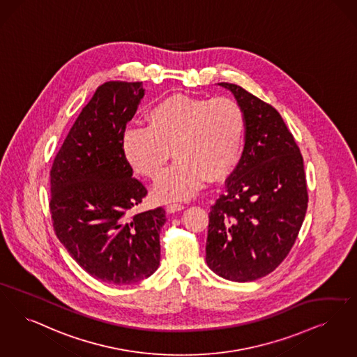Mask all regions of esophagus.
<instances>
[{"mask_svg": "<svg viewBox=\"0 0 357 357\" xmlns=\"http://www.w3.org/2000/svg\"><path fill=\"white\" fill-rule=\"evenodd\" d=\"M185 208V206L182 204V203H170V204H167L166 206V211L167 213H176V211H181V210H183Z\"/></svg>", "mask_w": 357, "mask_h": 357, "instance_id": "esophagus-1", "label": "esophagus"}]
</instances>
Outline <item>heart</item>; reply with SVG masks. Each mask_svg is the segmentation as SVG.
<instances>
[{
	"label": "heart",
	"instance_id": "1",
	"mask_svg": "<svg viewBox=\"0 0 357 357\" xmlns=\"http://www.w3.org/2000/svg\"><path fill=\"white\" fill-rule=\"evenodd\" d=\"M146 121L123 132L122 150L134 172L150 179L163 172L172 150L176 155L154 187L157 200L188 199L206 178L219 182L239 163L245 114L232 98L174 94L155 103Z\"/></svg>",
	"mask_w": 357,
	"mask_h": 357
}]
</instances>
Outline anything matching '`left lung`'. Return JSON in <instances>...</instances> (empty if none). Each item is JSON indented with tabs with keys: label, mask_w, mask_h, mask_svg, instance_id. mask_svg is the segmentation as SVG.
I'll return each mask as SVG.
<instances>
[{
	"label": "left lung",
	"mask_w": 357,
	"mask_h": 357,
	"mask_svg": "<svg viewBox=\"0 0 357 357\" xmlns=\"http://www.w3.org/2000/svg\"><path fill=\"white\" fill-rule=\"evenodd\" d=\"M245 114L242 158L210 211L206 261L232 282H252L289 254L303 225L308 192L294 135L271 105L227 82Z\"/></svg>",
	"instance_id": "8db88e82"
}]
</instances>
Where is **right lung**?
<instances>
[{
  "label": "right lung",
  "mask_w": 357,
  "mask_h": 357,
  "mask_svg": "<svg viewBox=\"0 0 357 357\" xmlns=\"http://www.w3.org/2000/svg\"><path fill=\"white\" fill-rule=\"evenodd\" d=\"M142 82L100 85L75 119L50 170V214L59 242L93 278L134 284L157 271L162 207L132 214L147 194L132 178L122 137Z\"/></svg>",
  "instance_id": "add662e5"
}]
</instances>
